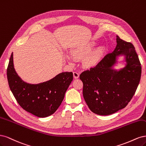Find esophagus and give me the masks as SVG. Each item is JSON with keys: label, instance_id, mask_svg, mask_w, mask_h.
I'll return each instance as SVG.
<instances>
[{"label": "esophagus", "instance_id": "1", "mask_svg": "<svg viewBox=\"0 0 146 146\" xmlns=\"http://www.w3.org/2000/svg\"><path fill=\"white\" fill-rule=\"evenodd\" d=\"M73 76H74V78L78 79L79 78V73L78 72H73Z\"/></svg>", "mask_w": 146, "mask_h": 146}]
</instances>
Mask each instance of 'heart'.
I'll return each instance as SVG.
<instances>
[{
  "mask_svg": "<svg viewBox=\"0 0 146 146\" xmlns=\"http://www.w3.org/2000/svg\"><path fill=\"white\" fill-rule=\"evenodd\" d=\"M95 46V42L90 41L74 48L72 51V54L74 58L78 59L85 58L84 65L86 67H95L100 62L104 54V49L102 47H99L93 51ZM67 59L70 62L73 61L72 57L69 56H67Z\"/></svg>",
  "mask_w": 146,
  "mask_h": 146,
  "instance_id": "heart-1",
  "label": "heart"
}]
</instances>
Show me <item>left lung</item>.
Here are the masks:
<instances>
[{
	"label": "left lung",
	"instance_id": "8db88e82",
	"mask_svg": "<svg viewBox=\"0 0 146 146\" xmlns=\"http://www.w3.org/2000/svg\"><path fill=\"white\" fill-rule=\"evenodd\" d=\"M116 46L96 67L80 74L83 96L90 110L100 115H109L124 109L137 89L141 66L133 45L116 36ZM124 55L125 67L119 70L112 67L117 58Z\"/></svg>",
	"mask_w": 146,
	"mask_h": 146
}]
</instances>
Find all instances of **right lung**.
Masks as SVG:
<instances>
[{
  "label": "right lung",
  "instance_id": "right-lung-1",
  "mask_svg": "<svg viewBox=\"0 0 146 146\" xmlns=\"http://www.w3.org/2000/svg\"><path fill=\"white\" fill-rule=\"evenodd\" d=\"M73 76L72 72H62L46 82L27 83L18 76L14 67L13 53L7 68L9 87L18 104L23 109L40 117L48 116L57 110Z\"/></svg>",
  "mask_w": 146,
  "mask_h": 146
}]
</instances>
